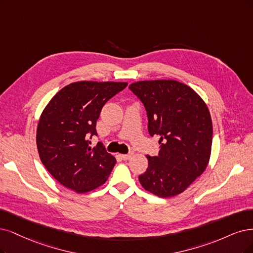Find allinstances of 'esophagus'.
<instances>
[{
  "mask_svg": "<svg viewBox=\"0 0 253 253\" xmlns=\"http://www.w3.org/2000/svg\"><path fill=\"white\" fill-rule=\"evenodd\" d=\"M131 156H132V154H121V157L123 158L124 161L130 160V158H131Z\"/></svg>",
  "mask_w": 253,
  "mask_h": 253,
  "instance_id": "34e87169",
  "label": "esophagus"
}]
</instances>
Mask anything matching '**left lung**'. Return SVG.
I'll return each mask as SVG.
<instances>
[{
    "label": "left lung",
    "mask_w": 253,
    "mask_h": 253,
    "mask_svg": "<svg viewBox=\"0 0 253 253\" xmlns=\"http://www.w3.org/2000/svg\"><path fill=\"white\" fill-rule=\"evenodd\" d=\"M129 89L147 111L148 131L161 136L157 156L148 157L138 176L143 188L158 197L182 193L210 161L212 124L209 108L190 86L175 80L138 81Z\"/></svg>",
    "instance_id": "8db88e82"
}]
</instances>
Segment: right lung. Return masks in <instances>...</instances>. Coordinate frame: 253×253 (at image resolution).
I'll use <instances>...</instances> for the list:
<instances>
[{
  "label": "right lung",
  "mask_w": 253,
  "mask_h": 253,
  "mask_svg": "<svg viewBox=\"0 0 253 253\" xmlns=\"http://www.w3.org/2000/svg\"><path fill=\"white\" fill-rule=\"evenodd\" d=\"M127 86L126 82L80 81L60 89L45 106L36 144L45 169L65 188L86 193L104 183L117 163L99 143L96 124L105 103Z\"/></svg>",
  "instance_id": "right-lung-1"
}]
</instances>
